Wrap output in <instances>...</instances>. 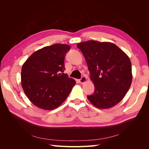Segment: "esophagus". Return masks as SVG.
Segmentation results:
<instances>
[{
  "mask_svg": "<svg viewBox=\"0 0 149 149\" xmlns=\"http://www.w3.org/2000/svg\"><path fill=\"white\" fill-rule=\"evenodd\" d=\"M79 81L80 83L83 84V83H86V82L87 81V78L85 76H82L81 78V79L79 80Z\"/></svg>",
  "mask_w": 149,
  "mask_h": 149,
  "instance_id": "obj_1",
  "label": "esophagus"
}]
</instances>
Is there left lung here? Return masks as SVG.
Masks as SVG:
<instances>
[{
  "label": "left lung",
  "instance_id": "8db88e82",
  "mask_svg": "<svg viewBox=\"0 0 149 149\" xmlns=\"http://www.w3.org/2000/svg\"><path fill=\"white\" fill-rule=\"evenodd\" d=\"M86 61L94 93L87 97L100 109L116 106L125 96L132 81L129 56L113 43L90 40L77 44Z\"/></svg>",
  "mask_w": 149,
  "mask_h": 149
}]
</instances>
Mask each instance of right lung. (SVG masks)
Masks as SVG:
<instances>
[{
	"label": "right lung",
	"instance_id": "1",
	"mask_svg": "<svg viewBox=\"0 0 149 149\" xmlns=\"http://www.w3.org/2000/svg\"><path fill=\"white\" fill-rule=\"evenodd\" d=\"M71 47L56 43L35 52L22 68L21 84L25 95L35 106L45 110L59 107L76 84L63 72L64 60Z\"/></svg>",
	"mask_w": 149,
	"mask_h": 149
}]
</instances>
